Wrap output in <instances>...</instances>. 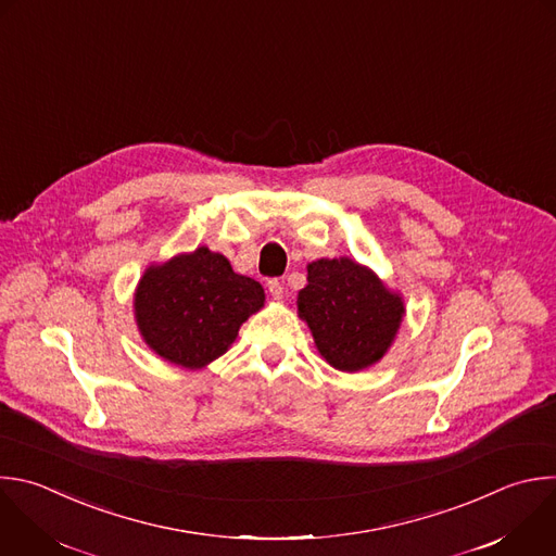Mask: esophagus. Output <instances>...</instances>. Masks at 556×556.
Here are the masks:
<instances>
[{"label": "esophagus", "mask_w": 556, "mask_h": 556, "mask_svg": "<svg viewBox=\"0 0 556 556\" xmlns=\"http://www.w3.org/2000/svg\"><path fill=\"white\" fill-rule=\"evenodd\" d=\"M268 292H270V296H273L275 301H281L283 294H286L283 283H281L279 279H270V281H268Z\"/></svg>", "instance_id": "esophagus-1"}]
</instances>
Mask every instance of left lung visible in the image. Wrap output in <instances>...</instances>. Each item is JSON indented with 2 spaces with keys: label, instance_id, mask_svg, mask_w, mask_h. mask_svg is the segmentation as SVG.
Masks as SVG:
<instances>
[{
  "label": "left lung",
  "instance_id": "1",
  "mask_svg": "<svg viewBox=\"0 0 556 556\" xmlns=\"http://www.w3.org/2000/svg\"><path fill=\"white\" fill-rule=\"evenodd\" d=\"M296 309L320 357L342 374L378 364L393 346L406 316L404 296L351 257L309 262Z\"/></svg>",
  "mask_w": 556,
  "mask_h": 556
}]
</instances>
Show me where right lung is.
<instances>
[{"mask_svg": "<svg viewBox=\"0 0 556 556\" xmlns=\"http://www.w3.org/2000/svg\"><path fill=\"white\" fill-rule=\"evenodd\" d=\"M264 301L262 283L238 275L223 253L199 247L150 264L135 288L132 312L150 351L197 371L229 351Z\"/></svg>", "mask_w": 556, "mask_h": 556, "instance_id": "obj_1", "label": "right lung"}]
</instances>
